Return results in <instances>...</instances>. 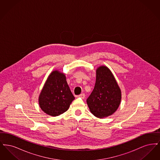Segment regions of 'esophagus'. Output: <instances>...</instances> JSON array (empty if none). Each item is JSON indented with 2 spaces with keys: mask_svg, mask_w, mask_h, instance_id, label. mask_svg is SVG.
<instances>
[{
  "mask_svg": "<svg viewBox=\"0 0 160 160\" xmlns=\"http://www.w3.org/2000/svg\"><path fill=\"white\" fill-rule=\"evenodd\" d=\"M78 97H80V98H82V99H84V97H85V94H84V93H81V94L79 95Z\"/></svg>",
  "mask_w": 160,
  "mask_h": 160,
  "instance_id": "34e87169",
  "label": "esophagus"
}]
</instances>
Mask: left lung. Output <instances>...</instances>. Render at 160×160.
<instances>
[{"label":"left lung","instance_id":"8db88e82","mask_svg":"<svg viewBox=\"0 0 160 160\" xmlns=\"http://www.w3.org/2000/svg\"><path fill=\"white\" fill-rule=\"evenodd\" d=\"M121 101V91L111 71L100 66L96 71V82L86 100L90 111L99 118L108 117L117 110Z\"/></svg>","mask_w":160,"mask_h":160}]
</instances>
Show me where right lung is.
<instances>
[{"mask_svg":"<svg viewBox=\"0 0 160 160\" xmlns=\"http://www.w3.org/2000/svg\"><path fill=\"white\" fill-rule=\"evenodd\" d=\"M74 99L65 75L55 70L47 78L39 96L38 101L44 113L56 116L67 111Z\"/></svg>","mask_w":160,"mask_h":160,"instance_id":"1","label":"right lung"}]
</instances>
